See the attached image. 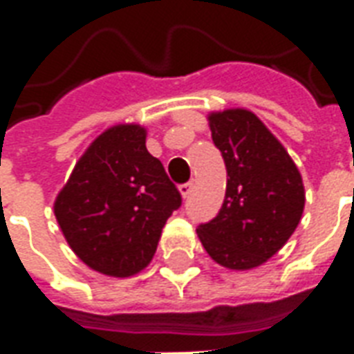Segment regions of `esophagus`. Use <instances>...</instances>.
I'll return each mask as SVG.
<instances>
[{
  "mask_svg": "<svg viewBox=\"0 0 354 354\" xmlns=\"http://www.w3.org/2000/svg\"><path fill=\"white\" fill-rule=\"evenodd\" d=\"M193 189V184L192 182H187V184H182L180 187H178V192H180V195L184 197V199H187L189 197V193H192Z\"/></svg>",
  "mask_w": 354,
  "mask_h": 354,
  "instance_id": "34e87169",
  "label": "esophagus"
}]
</instances>
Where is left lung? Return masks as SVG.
Segmentation results:
<instances>
[{
	"mask_svg": "<svg viewBox=\"0 0 354 354\" xmlns=\"http://www.w3.org/2000/svg\"><path fill=\"white\" fill-rule=\"evenodd\" d=\"M222 151L227 187L220 212L197 230L208 256L222 267L248 271L286 245L305 207L301 174L274 134L250 109L208 113Z\"/></svg>",
	"mask_w": 354,
	"mask_h": 354,
	"instance_id": "8db88e82",
	"label": "left lung"
}]
</instances>
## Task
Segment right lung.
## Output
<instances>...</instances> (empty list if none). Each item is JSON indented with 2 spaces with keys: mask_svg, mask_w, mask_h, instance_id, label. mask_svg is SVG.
Instances as JSON below:
<instances>
[{
  "mask_svg": "<svg viewBox=\"0 0 354 354\" xmlns=\"http://www.w3.org/2000/svg\"><path fill=\"white\" fill-rule=\"evenodd\" d=\"M142 124H113L91 142L55 199L73 254L93 271L132 277L149 266L182 197L147 151Z\"/></svg>",
  "mask_w": 354,
  "mask_h": 354,
  "instance_id": "1",
  "label": "right lung"
}]
</instances>
